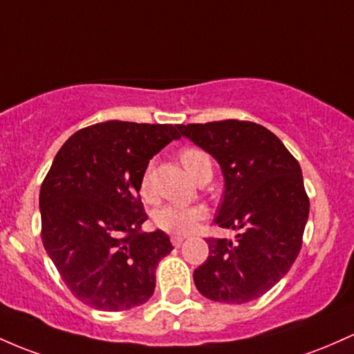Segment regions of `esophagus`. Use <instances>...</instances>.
I'll use <instances>...</instances> for the list:
<instances>
[{
	"instance_id": "1",
	"label": "esophagus",
	"mask_w": 354,
	"mask_h": 354,
	"mask_svg": "<svg viewBox=\"0 0 354 354\" xmlns=\"http://www.w3.org/2000/svg\"><path fill=\"white\" fill-rule=\"evenodd\" d=\"M171 242H173L174 247H180L181 243L185 242V236L183 235H173L171 236Z\"/></svg>"
}]
</instances>
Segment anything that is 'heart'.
<instances>
[{
    "label": "heart",
    "instance_id": "b5f03b06",
    "mask_svg": "<svg viewBox=\"0 0 354 354\" xmlns=\"http://www.w3.org/2000/svg\"><path fill=\"white\" fill-rule=\"evenodd\" d=\"M180 159L183 162L189 176L198 185L209 181L213 176L212 159L200 147H185L180 153ZM141 195L146 200L153 198L151 193V168H146L141 176ZM205 218V209L200 207H174V205H165L153 213V223L159 230L166 234L186 235L192 234L196 225Z\"/></svg>",
    "mask_w": 354,
    "mask_h": 354
}]
</instances>
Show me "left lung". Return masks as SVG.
I'll return each instance as SVG.
<instances>
[{
	"mask_svg": "<svg viewBox=\"0 0 354 354\" xmlns=\"http://www.w3.org/2000/svg\"><path fill=\"white\" fill-rule=\"evenodd\" d=\"M218 161L225 193L215 223L235 240L207 239L209 255L193 272L207 299L243 304L262 297L292 267L302 245L309 198L297 159L269 129L248 120L180 126Z\"/></svg>",
	"mask_w": 354,
	"mask_h": 354,
	"instance_id": "1",
	"label": "left lung"
}]
</instances>
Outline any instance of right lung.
<instances>
[{"label":"right lung","instance_id":"1","mask_svg":"<svg viewBox=\"0 0 354 354\" xmlns=\"http://www.w3.org/2000/svg\"><path fill=\"white\" fill-rule=\"evenodd\" d=\"M180 126L107 120L70 136L40 188L41 242L70 292L100 310L153 296L159 260L173 250L161 230L142 232L139 196L149 159Z\"/></svg>","mask_w":354,"mask_h":354}]
</instances>
